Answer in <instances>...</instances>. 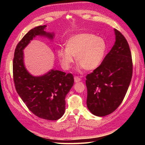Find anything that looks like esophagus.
<instances>
[{
  "label": "esophagus",
  "mask_w": 145,
  "mask_h": 145,
  "mask_svg": "<svg viewBox=\"0 0 145 145\" xmlns=\"http://www.w3.org/2000/svg\"><path fill=\"white\" fill-rule=\"evenodd\" d=\"M80 80H81V78H80L79 76H75V77H74V81H75V83L79 82Z\"/></svg>",
  "instance_id": "esophagus-1"
}]
</instances>
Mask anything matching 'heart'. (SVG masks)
I'll use <instances>...</instances> for the list:
<instances>
[{
    "mask_svg": "<svg viewBox=\"0 0 145 145\" xmlns=\"http://www.w3.org/2000/svg\"><path fill=\"white\" fill-rule=\"evenodd\" d=\"M65 47V49L57 51L58 60L65 70L70 69L74 61L73 57L79 69L95 70L102 62L106 50V42L102 38L89 33L71 37L66 42Z\"/></svg>",
    "mask_w": 145,
    "mask_h": 145,
    "instance_id": "obj_1",
    "label": "heart"
}]
</instances>
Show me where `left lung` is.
I'll use <instances>...</instances> for the list:
<instances>
[{
	"instance_id": "left-lung-1",
	"label": "left lung",
	"mask_w": 145,
	"mask_h": 145,
	"mask_svg": "<svg viewBox=\"0 0 145 145\" xmlns=\"http://www.w3.org/2000/svg\"><path fill=\"white\" fill-rule=\"evenodd\" d=\"M115 42L100 65L86 76L87 105L93 115L113 113L123 100L133 73L131 52L125 37L114 29Z\"/></svg>"
}]
</instances>
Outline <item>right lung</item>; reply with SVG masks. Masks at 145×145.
<instances>
[{"instance_id": "1", "label": "right lung", "mask_w": 145, "mask_h": 145, "mask_svg": "<svg viewBox=\"0 0 145 145\" xmlns=\"http://www.w3.org/2000/svg\"><path fill=\"white\" fill-rule=\"evenodd\" d=\"M46 25L31 29L18 42L13 60V76L15 89L27 108L42 119L57 120L65 110V97L73 87L72 73L50 70L41 76H33L26 69L24 49L37 36L53 40L54 33L45 31Z\"/></svg>"}]
</instances>
